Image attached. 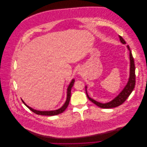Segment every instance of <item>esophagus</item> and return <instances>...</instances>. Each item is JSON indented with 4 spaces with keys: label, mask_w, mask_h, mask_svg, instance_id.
Instances as JSON below:
<instances>
[{
    "label": "esophagus",
    "mask_w": 147,
    "mask_h": 147,
    "mask_svg": "<svg viewBox=\"0 0 147 147\" xmlns=\"http://www.w3.org/2000/svg\"><path fill=\"white\" fill-rule=\"evenodd\" d=\"M81 73H82V72H79V74H81Z\"/></svg>",
    "instance_id": "1"
}]
</instances>
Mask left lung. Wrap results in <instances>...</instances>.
<instances>
[{"instance_id":"8db88e82","label":"left lung","mask_w":147,"mask_h":147,"mask_svg":"<svg viewBox=\"0 0 147 147\" xmlns=\"http://www.w3.org/2000/svg\"><path fill=\"white\" fill-rule=\"evenodd\" d=\"M119 40L121 42H122L123 44H126V43L125 41L123 40V38L119 35ZM128 49L129 50V59H130V74H129V78L128 80V82L127 83V84L126 85V86L123 89V90L121 92V93L117 97H115L113 100L111 101L106 103V104H102L100 102H98L91 98H90L88 95L86 93H86L87 95V97L88 99L92 101L93 104L95 105L98 106V107L101 108H104V109H110V108H113L117 106H119V105H122L123 103L126 100V99L129 97V96L131 94L132 92L133 91L135 85V63H134V59L132 57V53L131 51L130 48L129 46H127Z\"/></svg>"}]
</instances>
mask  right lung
<instances>
[{
	"instance_id": "add662e5",
	"label": "right lung",
	"mask_w": 147,
	"mask_h": 147,
	"mask_svg": "<svg viewBox=\"0 0 147 147\" xmlns=\"http://www.w3.org/2000/svg\"><path fill=\"white\" fill-rule=\"evenodd\" d=\"M75 82V80H72V82H71L70 84L69 85L68 89H67V100L65 102V104L63 105V106L56 110H53V111H38V110H34L33 109L30 107L29 106H28V105H26L24 102L22 100V102L25 104V105L28 107L31 111H32L33 113H34L35 114H37L38 115H46V116H53V115H58L59 114H61L62 113H63V111L66 109V108L67 107L68 105L69 104V100H70V98H71V88L73 86Z\"/></svg>"
}]
</instances>
